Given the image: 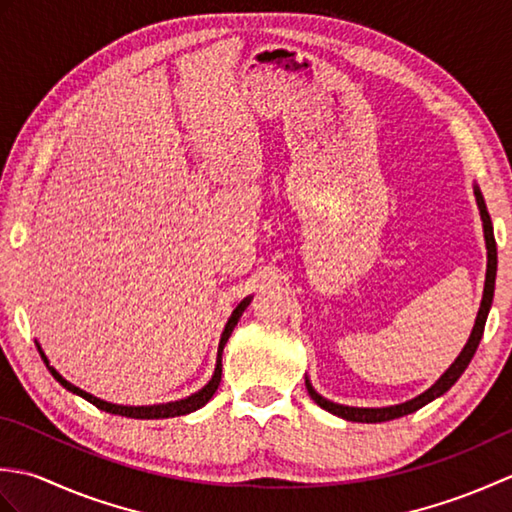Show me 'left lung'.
<instances>
[{
    "label": "left lung",
    "mask_w": 512,
    "mask_h": 512,
    "mask_svg": "<svg viewBox=\"0 0 512 512\" xmlns=\"http://www.w3.org/2000/svg\"><path fill=\"white\" fill-rule=\"evenodd\" d=\"M473 193H475V202H477V209H480V217H482V228H484V242H486V279H484V295H482V303H480V310H477V317H475V325L471 330L469 341L462 347L460 356L455 358V361L449 365L447 372H444L436 383H433L427 391H422L420 396L411 398L407 402H400V405H389V407H350V405H339V402H332L328 398H323L317 389L312 387V383L306 376V389L310 398L317 402V405L325 411L334 413V416H339L343 420H350V422H387V420H394V418H402L407 416V413H413L422 409L424 405H429L431 400L440 398L442 394H447V391L458 383V378L464 374V369L469 367L471 358L477 350V345L482 341V334H484V325L488 319V312H491L493 306V295H495V275H497V246H495V235H493V222H491V215L486 211V204H484V195L480 191L477 184H473Z\"/></svg>",
    "instance_id": "obj_1"
}]
</instances>
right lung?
I'll use <instances>...</instances> for the list:
<instances>
[{"instance_id":"add662e5","label":"right lung","mask_w":512,"mask_h":512,"mask_svg":"<svg viewBox=\"0 0 512 512\" xmlns=\"http://www.w3.org/2000/svg\"><path fill=\"white\" fill-rule=\"evenodd\" d=\"M253 297H246L244 301L237 303V308L231 312V317H228L226 325H224V332L220 336V345H217V361H215V372L211 376L209 383H206L202 389L195 391V394L187 396V398H180V400H171V402H160V405H143V407H132V405H114V402H107V400H101L96 398L92 394H88V391H83L81 387L72 385L70 380H65L57 369H54L48 361V356L43 354L41 345L37 343V350L43 358V363H46V367L50 369V374L57 378V383L63 385L68 391H72V394L85 398L88 402H92L94 407H99L101 411H107V413H116V416H125V418H136V420H160V418H176V416H187V413L191 411H198L200 407H204L206 402H209L213 398V394L217 391V387H220V380H222V352H224V345L228 341V336L233 334L235 325L239 321V317H242L244 310L248 308V303Z\"/></svg>"}]
</instances>
